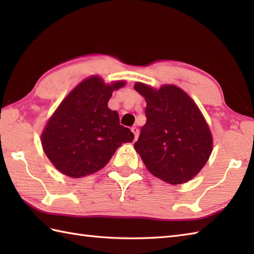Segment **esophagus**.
I'll list each match as a JSON object with an SVG mask.
<instances>
[{"label":"esophagus","instance_id":"1","mask_svg":"<svg viewBox=\"0 0 254 254\" xmlns=\"http://www.w3.org/2000/svg\"><path fill=\"white\" fill-rule=\"evenodd\" d=\"M131 131L133 132V134H134V136H135V138H137V137H138V133H139L138 128H137L136 127H131Z\"/></svg>","mask_w":254,"mask_h":254}]
</instances>
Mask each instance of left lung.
<instances>
[{
  "instance_id": "1",
  "label": "left lung",
  "mask_w": 254,
  "mask_h": 254,
  "mask_svg": "<svg viewBox=\"0 0 254 254\" xmlns=\"http://www.w3.org/2000/svg\"><path fill=\"white\" fill-rule=\"evenodd\" d=\"M146 100V123L134 148L150 174L170 185L185 183L197 175L212 153L209 127L190 97L179 87L158 90L137 83Z\"/></svg>"
}]
</instances>
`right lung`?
Wrapping results in <instances>:
<instances>
[{
	"label": "right lung",
	"mask_w": 254,
	"mask_h": 254,
	"mask_svg": "<svg viewBox=\"0 0 254 254\" xmlns=\"http://www.w3.org/2000/svg\"><path fill=\"white\" fill-rule=\"evenodd\" d=\"M124 82L106 85L93 76L77 85L59 106L41 135L48 158L62 174L80 178L100 170L118 147L132 142L117 111L108 108L112 91Z\"/></svg>",
	"instance_id": "1"
}]
</instances>
